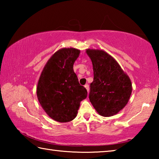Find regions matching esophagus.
Returning a JSON list of instances; mask_svg holds the SVG:
<instances>
[{
	"instance_id": "obj_1",
	"label": "esophagus",
	"mask_w": 159,
	"mask_h": 159,
	"mask_svg": "<svg viewBox=\"0 0 159 159\" xmlns=\"http://www.w3.org/2000/svg\"><path fill=\"white\" fill-rule=\"evenodd\" d=\"M85 89L87 90V91H88V93L89 92V90H90V88H89V85H88V84H86V85H85Z\"/></svg>"
}]
</instances>
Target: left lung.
<instances>
[{
    "label": "left lung",
    "instance_id": "obj_1",
    "mask_svg": "<svg viewBox=\"0 0 159 159\" xmlns=\"http://www.w3.org/2000/svg\"><path fill=\"white\" fill-rule=\"evenodd\" d=\"M93 63L94 79L90 85L89 99L98 114H116L126 104L132 93V83L119 64L103 50H86Z\"/></svg>",
    "mask_w": 159,
    "mask_h": 159
}]
</instances>
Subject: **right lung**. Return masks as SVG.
<instances>
[{
    "label": "right lung",
    "instance_id": "1",
    "mask_svg": "<svg viewBox=\"0 0 159 159\" xmlns=\"http://www.w3.org/2000/svg\"><path fill=\"white\" fill-rule=\"evenodd\" d=\"M80 53L75 48H62L48 61L37 85V97L43 109L53 120L64 123L76 118L87 90L79 84L74 64Z\"/></svg>",
    "mask_w": 159,
    "mask_h": 159
}]
</instances>
